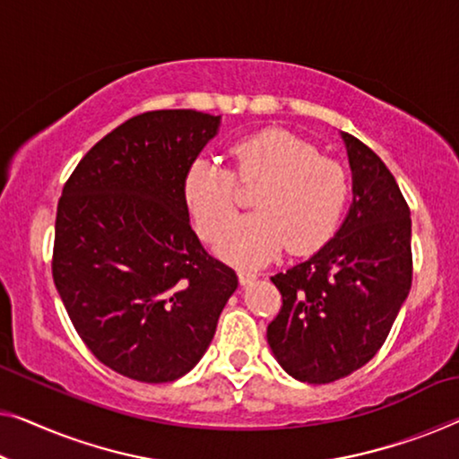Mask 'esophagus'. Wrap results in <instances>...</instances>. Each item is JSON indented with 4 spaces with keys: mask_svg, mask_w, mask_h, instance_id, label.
Masks as SVG:
<instances>
[{
    "mask_svg": "<svg viewBox=\"0 0 459 459\" xmlns=\"http://www.w3.org/2000/svg\"><path fill=\"white\" fill-rule=\"evenodd\" d=\"M237 276H238V282H241L243 286H247V284H251V282H253V280L257 278V273H255V272H251V270L238 268V270H237Z\"/></svg>",
    "mask_w": 459,
    "mask_h": 459,
    "instance_id": "1",
    "label": "esophagus"
}]
</instances>
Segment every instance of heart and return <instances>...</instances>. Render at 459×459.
<instances>
[{
  "label": "heart",
  "mask_w": 459,
  "mask_h": 459,
  "mask_svg": "<svg viewBox=\"0 0 459 459\" xmlns=\"http://www.w3.org/2000/svg\"><path fill=\"white\" fill-rule=\"evenodd\" d=\"M232 173L197 159L183 177V202L197 232L212 241L236 209L234 179L259 182L252 205L216 238V251L235 264L270 262L289 245L295 255L317 251L336 232L348 200V175L313 143L284 129H262L230 146Z\"/></svg>",
  "instance_id": "obj_1"
}]
</instances>
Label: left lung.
<instances>
[{
    "label": "left lung",
    "mask_w": 459,
    "mask_h": 459,
    "mask_svg": "<svg viewBox=\"0 0 459 459\" xmlns=\"http://www.w3.org/2000/svg\"><path fill=\"white\" fill-rule=\"evenodd\" d=\"M352 206L316 255L272 276L282 307L268 325L273 357L292 377L332 383L367 365L385 342L412 286L410 208L371 148L342 135Z\"/></svg>",
    "instance_id": "8db88e82"
}]
</instances>
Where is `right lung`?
<instances>
[{
    "instance_id": "right-lung-1",
    "label": "right lung",
    "mask_w": 459,
    "mask_h": 459,
    "mask_svg": "<svg viewBox=\"0 0 459 459\" xmlns=\"http://www.w3.org/2000/svg\"><path fill=\"white\" fill-rule=\"evenodd\" d=\"M218 121L191 108L135 115L88 150L59 197L55 286L88 351L123 377L189 373L237 290L183 202V177Z\"/></svg>"
}]
</instances>
